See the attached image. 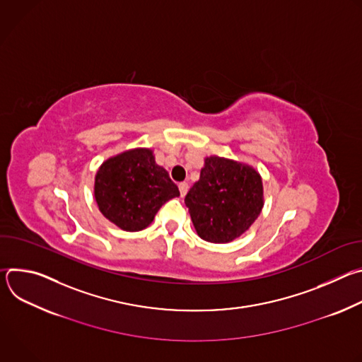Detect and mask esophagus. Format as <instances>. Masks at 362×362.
I'll use <instances>...</instances> for the list:
<instances>
[{"label": "esophagus", "instance_id": "esophagus-1", "mask_svg": "<svg viewBox=\"0 0 362 362\" xmlns=\"http://www.w3.org/2000/svg\"><path fill=\"white\" fill-rule=\"evenodd\" d=\"M179 190H180V196L183 197V196H186V193H187V190H189V185L187 183H180L179 185Z\"/></svg>", "mask_w": 362, "mask_h": 362}]
</instances>
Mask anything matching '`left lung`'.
Returning <instances> with one entry per match:
<instances>
[{
  "label": "left lung",
  "instance_id": "obj_1",
  "mask_svg": "<svg viewBox=\"0 0 362 362\" xmlns=\"http://www.w3.org/2000/svg\"><path fill=\"white\" fill-rule=\"evenodd\" d=\"M185 203L203 240L228 243L259 216L264 208L262 177L249 165L219 156L206 158Z\"/></svg>",
  "mask_w": 362,
  "mask_h": 362
}]
</instances>
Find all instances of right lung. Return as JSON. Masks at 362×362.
<instances>
[{"instance_id":"right-lung-1","label":"right lung","mask_w":362,"mask_h":362,"mask_svg":"<svg viewBox=\"0 0 362 362\" xmlns=\"http://www.w3.org/2000/svg\"><path fill=\"white\" fill-rule=\"evenodd\" d=\"M180 194L153 150L137 147L103 162L94 179L100 212L127 232L147 228L162 206Z\"/></svg>"}]
</instances>
